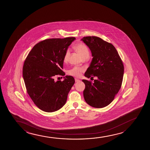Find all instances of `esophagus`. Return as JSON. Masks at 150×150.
I'll return each instance as SVG.
<instances>
[{
	"mask_svg": "<svg viewBox=\"0 0 150 150\" xmlns=\"http://www.w3.org/2000/svg\"><path fill=\"white\" fill-rule=\"evenodd\" d=\"M75 82H78V81H80V80L79 79H77V78H75Z\"/></svg>",
	"mask_w": 150,
	"mask_h": 150,
	"instance_id": "34e87169",
	"label": "esophagus"
}]
</instances>
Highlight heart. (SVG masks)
<instances>
[{"instance_id":"obj_1","label":"heart","mask_w":150,"mask_h":150,"mask_svg":"<svg viewBox=\"0 0 150 150\" xmlns=\"http://www.w3.org/2000/svg\"><path fill=\"white\" fill-rule=\"evenodd\" d=\"M74 49L80 54L83 58L88 57L90 56V51L88 47L83 43H78L74 46ZM70 56V50L69 49L66 50L64 57V62H68ZM83 69L78 67H74L71 70H69V74L75 77H79L81 75Z\"/></svg>"}]
</instances>
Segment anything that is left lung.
Here are the masks:
<instances>
[{"label": "left lung", "mask_w": 150, "mask_h": 150, "mask_svg": "<svg viewBox=\"0 0 150 150\" xmlns=\"http://www.w3.org/2000/svg\"><path fill=\"white\" fill-rule=\"evenodd\" d=\"M93 57L84 76L97 79H83L84 100L91 107L102 108L110 104L119 92L123 80L124 66L114 45L96 36L82 38Z\"/></svg>", "instance_id": "left-lung-1"}]
</instances>
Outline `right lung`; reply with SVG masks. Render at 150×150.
<instances>
[{"label": "right lung", "instance_id": "obj_1", "mask_svg": "<svg viewBox=\"0 0 150 150\" xmlns=\"http://www.w3.org/2000/svg\"><path fill=\"white\" fill-rule=\"evenodd\" d=\"M75 37L43 40L34 45L25 60L23 75L27 93L36 106L46 112L57 111L65 105L74 77L54 81V76L65 75L64 57Z\"/></svg>", "mask_w": 150, "mask_h": 150}]
</instances>
